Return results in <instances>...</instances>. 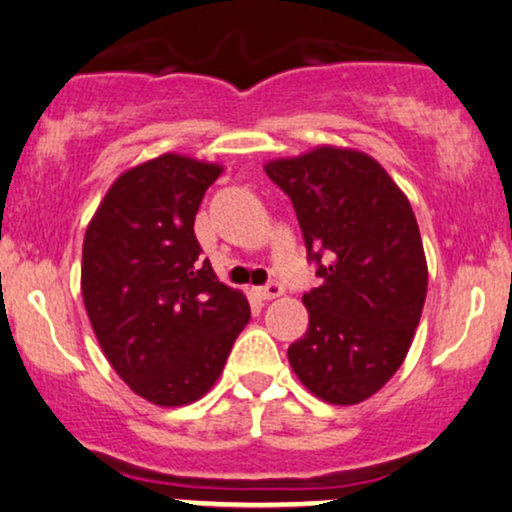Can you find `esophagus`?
<instances>
[{
  "mask_svg": "<svg viewBox=\"0 0 512 512\" xmlns=\"http://www.w3.org/2000/svg\"><path fill=\"white\" fill-rule=\"evenodd\" d=\"M281 293H284V286H281L279 281H269L267 286H260V289H257V296L264 298V301H272V298H279Z\"/></svg>",
  "mask_w": 512,
  "mask_h": 512,
  "instance_id": "1",
  "label": "esophagus"
}]
</instances>
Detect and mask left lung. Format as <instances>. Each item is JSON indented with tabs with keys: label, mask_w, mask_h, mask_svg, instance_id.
I'll return each instance as SVG.
<instances>
[{
	"label": "left lung",
	"mask_w": 512,
	"mask_h": 512,
	"mask_svg": "<svg viewBox=\"0 0 512 512\" xmlns=\"http://www.w3.org/2000/svg\"><path fill=\"white\" fill-rule=\"evenodd\" d=\"M269 180L291 197L320 286L289 363L315 397L358 404L407 356L426 301L428 267L409 199L375 158L317 146L276 158Z\"/></svg>",
	"instance_id": "obj_1"
}]
</instances>
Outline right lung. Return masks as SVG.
<instances>
[{"label":"right lung","instance_id":"right-lung-1","mask_svg":"<svg viewBox=\"0 0 512 512\" xmlns=\"http://www.w3.org/2000/svg\"><path fill=\"white\" fill-rule=\"evenodd\" d=\"M216 163L163 154L113 182L84 236L81 296L115 373L158 407L207 395L250 320L202 262L195 216Z\"/></svg>","mask_w":512,"mask_h":512}]
</instances>
